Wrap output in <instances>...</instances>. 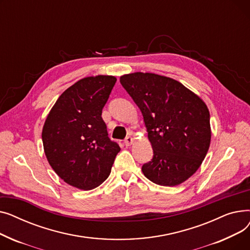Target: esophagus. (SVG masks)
<instances>
[{
    "mask_svg": "<svg viewBox=\"0 0 250 250\" xmlns=\"http://www.w3.org/2000/svg\"><path fill=\"white\" fill-rule=\"evenodd\" d=\"M133 141H134V138H132V137H126V138L125 139V146H130V145H132Z\"/></svg>",
    "mask_w": 250,
    "mask_h": 250,
    "instance_id": "1",
    "label": "esophagus"
}]
</instances>
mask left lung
<instances>
[{"label": "left lung", "mask_w": 250, "mask_h": 250, "mask_svg": "<svg viewBox=\"0 0 250 250\" xmlns=\"http://www.w3.org/2000/svg\"><path fill=\"white\" fill-rule=\"evenodd\" d=\"M120 81L143 114L153 148L144 175L159 186L180 185L199 169L209 147L207 105L171 78L138 72Z\"/></svg>", "instance_id": "left-lung-1"}]
</instances>
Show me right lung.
<instances>
[{
  "label": "right lung",
  "instance_id": "right-lung-1",
  "mask_svg": "<svg viewBox=\"0 0 250 250\" xmlns=\"http://www.w3.org/2000/svg\"><path fill=\"white\" fill-rule=\"evenodd\" d=\"M115 82L113 76L78 81L59 97L44 123L42 137L47 161L64 182L77 188L100 186L121 151L108 138L101 116Z\"/></svg>",
  "mask_w": 250,
  "mask_h": 250
}]
</instances>
